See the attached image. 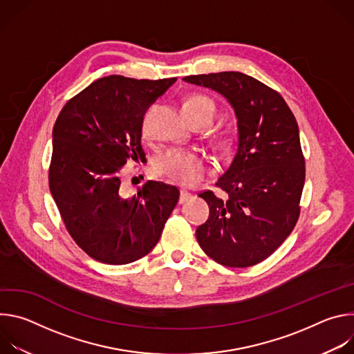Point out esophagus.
Here are the masks:
<instances>
[{
    "label": "esophagus",
    "mask_w": 354,
    "mask_h": 354,
    "mask_svg": "<svg viewBox=\"0 0 354 354\" xmlns=\"http://www.w3.org/2000/svg\"><path fill=\"white\" fill-rule=\"evenodd\" d=\"M193 197V194L190 192H187L186 189H180V196H179V203H186L190 198Z\"/></svg>",
    "instance_id": "obj_1"
}]
</instances>
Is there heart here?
I'll return each instance as SVG.
<instances>
[{"label":"heart","mask_w":354,"mask_h":354,"mask_svg":"<svg viewBox=\"0 0 354 354\" xmlns=\"http://www.w3.org/2000/svg\"><path fill=\"white\" fill-rule=\"evenodd\" d=\"M183 112L186 116L198 113L205 109H212L214 112L216 106L213 100L201 93H192L183 100ZM149 112L145 113L142 119V130H148ZM156 171L167 176L168 179L182 183V185H194L209 172V164L201 157L192 151L183 148H169L158 156L154 164Z\"/></svg>","instance_id":"obj_1"}]
</instances>
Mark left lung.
Returning <instances> with one entry per match:
<instances>
[{
  "instance_id": "8db88e82",
  "label": "left lung",
  "mask_w": 354,
  "mask_h": 354,
  "mask_svg": "<svg viewBox=\"0 0 354 354\" xmlns=\"http://www.w3.org/2000/svg\"><path fill=\"white\" fill-rule=\"evenodd\" d=\"M186 82L227 97L238 119L236 154L216 186L198 193L210 207L196 238L205 254L228 268H249L266 258L291 234L299 217L306 160L297 120L283 96L236 71L189 75Z\"/></svg>"
}]
</instances>
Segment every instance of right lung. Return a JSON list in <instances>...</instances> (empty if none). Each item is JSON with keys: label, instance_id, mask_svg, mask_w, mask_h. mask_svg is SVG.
Wrapping results in <instances>:
<instances>
[{"label": "right lung", "instance_id": "1", "mask_svg": "<svg viewBox=\"0 0 354 354\" xmlns=\"http://www.w3.org/2000/svg\"><path fill=\"white\" fill-rule=\"evenodd\" d=\"M176 78H99L71 97L53 127L48 187L75 243L92 259L126 265L149 254L179 200L176 186L148 180L126 197L120 171L144 160V113Z\"/></svg>", "mask_w": 354, "mask_h": 354}]
</instances>
